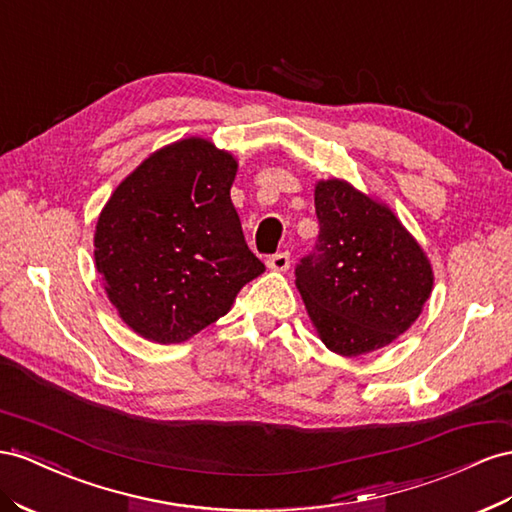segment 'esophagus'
Segmentation results:
<instances>
[{"label": "esophagus", "mask_w": 512, "mask_h": 512, "mask_svg": "<svg viewBox=\"0 0 512 512\" xmlns=\"http://www.w3.org/2000/svg\"><path fill=\"white\" fill-rule=\"evenodd\" d=\"M267 265H269L271 269H275V271H286V269L290 267V254H288V252L273 254V256H269Z\"/></svg>", "instance_id": "1"}]
</instances>
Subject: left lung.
Here are the masks:
<instances>
[{
	"label": "left lung",
	"mask_w": 512,
	"mask_h": 512,
	"mask_svg": "<svg viewBox=\"0 0 512 512\" xmlns=\"http://www.w3.org/2000/svg\"><path fill=\"white\" fill-rule=\"evenodd\" d=\"M319 237L295 267L297 288L325 347L362 355L418 319L433 271L394 213L342 181L314 191Z\"/></svg>",
	"instance_id": "8db88e82"
}]
</instances>
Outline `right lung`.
<instances>
[{
    "mask_svg": "<svg viewBox=\"0 0 512 512\" xmlns=\"http://www.w3.org/2000/svg\"><path fill=\"white\" fill-rule=\"evenodd\" d=\"M234 174L228 153L191 137L148 157L105 204L96 269L137 334L183 342L224 316L265 271L230 200Z\"/></svg>",
    "mask_w": 512,
    "mask_h": 512,
    "instance_id": "right-lung-1",
    "label": "right lung"
}]
</instances>
